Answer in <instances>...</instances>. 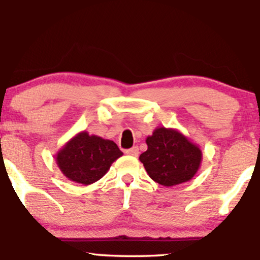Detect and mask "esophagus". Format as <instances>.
Wrapping results in <instances>:
<instances>
[{"label": "esophagus", "mask_w": 260, "mask_h": 260, "mask_svg": "<svg viewBox=\"0 0 260 260\" xmlns=\"http://www.w3.org/2000/svg\"><path fill=\"white\" fill-rule=\"evenodd\" d=\"M126 154L131 155V156H138L139 149H138V147H133V148H131V149H128V150H126Z\"/></svg>", "instance_id": "esophagus-1"}]
</instances>
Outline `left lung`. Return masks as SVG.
<instances>
[{"label":"left lung","mask_w":260,"mask_h":260,"mask_svg":"<svg viewBox=\"0 0 260 260\" xmlns=\"http://www.w3.org/2000/svg\"><path fill=\"white\" fill-rule=\"evenodd\" d=\"M145 143L148 150L140 154L151 180L165 187L177 186L194 177L202 164V150L175 128L157 127Z\"/></svg>","instance_id":"left-lung-1"}]
</instances>
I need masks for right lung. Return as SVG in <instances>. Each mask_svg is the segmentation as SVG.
Listing matches in <instances>:
<instances>
[{
	"label": "right lung",
	"mask_w": 260,
	"mask_h": 260,
	"mask_svg": "<svg viewBox=\"0 0 260 260\" xmlns=\"http://www.w3.org/2000/svg\"><path fill=\"white\" fill-rule=\"evenodd\" d=\"M122 155L115 142L83 131L59 149L56 164L68 180L86 186L99 181Z\"/></svg>",
	"instance_id": "obj_1"
}]
</instances>
